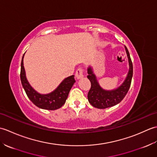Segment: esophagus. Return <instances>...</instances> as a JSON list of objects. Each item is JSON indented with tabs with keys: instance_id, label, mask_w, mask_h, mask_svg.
<instances>
[{
	"instance_id": "34e87169",
	"label": "esophagus",
	"mask_w": 157,
	"mask_h": 157,
	"mask_svg": "<svg viewBox=\"0 0 157 157\" xmlns=\"http://www.w3.org/2000/svg\"><path fill=\"white\" fill-rule=\"evenodd\" d=\"M83 71H84V70H83V69L82 68H79L77 69L76 73H75V77L77 79H81L84 77V75H83Z\"/></svg>"
}]
</instances>
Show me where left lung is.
Wrapping results in <instances>:
<instances>
[{
    "label": "left lung",
    "instance_id": "obj_1",
    "mask_svg": "<svg viewBox=\"0 0 157 157\" xmlns=\"http://www.w3.org/2000/svg\"><path fill=\"white\" fill-rule=\"evenodd\" d=\"M127 56H128L129 63V71L127 74L125 80L119 87L115 89L106 90L103 89L96 78V75L93 71V68L91 66L88 67L87 78L91 82V88L90 89L88 94V99L89 102L98 109H106L119 104L128 93L133 75V65L128 48L125 46Z\"/></svg>",
    "mask_w": 157,
    "mask_h": 157
}]
</instances>
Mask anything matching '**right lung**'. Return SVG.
I'll use <instances>...</instances> for the list:
<instances>
[{
    "label": "right lung",
    "mask_w": 157,
    "mask_h": 157,
    "mask_svg": "<svg viewBox=\"0 0 157 157\" xmlns=\"http://www.w3.org/2000/svg\"><path fill=\"white\" fill-rule=\"evenodd\" d=\"M25 55V54H24ZM23 55L21 63V73L20 78L23 89L29 99L38 107L46 110H56L65 104L70 90L74 84L75 80L74 75L65 78L57 88L48 94H40L36 90L29 84L26 78L25 71L23 66Z\"/></svg>",
    "instance_id": "add662e5"
}]
</instances>
